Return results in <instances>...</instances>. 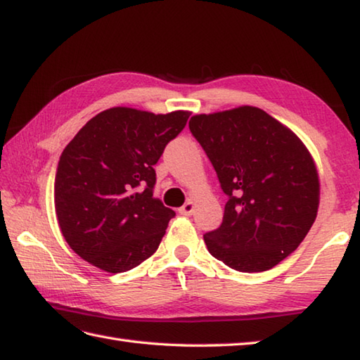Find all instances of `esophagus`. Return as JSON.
Returning a JSON list of instances; mask_svg holds the SVG:
<instances>
[{
	"label": "esophagus",
	"mask_w": 360,
	"mask_h": 360,
	"mask_svg": "<svg viewBox=\"0 0 360 360\" xmlns=\"http://www.w3.org/2000/svg\"><path fill=\"white\" fill-rule=\"evenodd\" d=\"M194 205H195V202H194L193 199H189V200H186V202H185V205H183V207H180V210H179V212H180V214H185V216H189V214H191V213L194 212Z\"/></svg>",
	"instance_id": "1"
}]
</instances>
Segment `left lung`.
<instances>
[{
  "mask_svg": "<svg viewBox=\"0 0 360 360\" xmlns=\"http://www.w3.org/2000/svg\"><path fill=\"white\" fill-rule=\"evenodd\" d=\"M189 130L229 195L221 227L203 235L214 259L241 273L281 263L306 238L320 177L306 144L260 108L195 114Z\"/></svg>",
  "mask_w": 360,
  "mask_h": 360,
  "instance_id": "1",
  "label": "left lung"
}]
</instances>
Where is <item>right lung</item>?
Listing matches in <instances>:
<instances>
[{"label": "right lung", "instance_id": "add662e5", "mask_svg": "<svg viewBox=\"0 0 360 360\" xmlns=\"http://www.w3.org/2000/svg\"><path fill=\"white\" fill-rule=\"evenodd\" d=\"M189 114L110 108L67 144L54 180V208L60 232L81 259L116 274L158 249L175 213L153 198V166Z\"/></svg>", "mask_w": 360, "mask_h": 360}]
</instances>
